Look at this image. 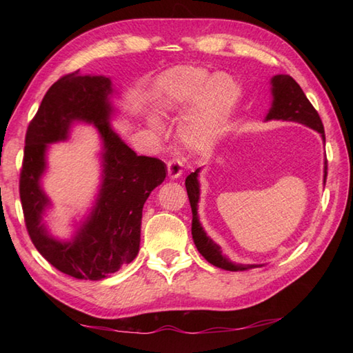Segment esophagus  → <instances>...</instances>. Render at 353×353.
<instances>
[{
    "label": "esophagus",
    "instance_id": "1",
    "mask_svg": "<svg viewBox=\"0 0 353 353\" xmlns=\"http://www.w3.org/2000/svg\"><path fill=\"white\" fill-rule=\"evenodd\" d=\"M167 170H168V176L171 179H177L182 176L183 168H182V162L179 159H170L167 162Z\"/></svg>",
    "mask_w": 353,
    "mask_h": 353
}]
</instances>
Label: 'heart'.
<instances>
[{
    "label": "heart",
    "instance_id": "heart-1",
    "mask_svg": "<svg viewBox=\"0 0 353 353\" xmlns=\"http://www.w3.org/2000/svg\"><path fill=\"white\" fill-rule=\"evenodd\" d=\"M156 110L161 115L182 112L194 104L179 127V139L190 148H205L220 137L234 114L239 86L229 74H212L200 66L182 65L163 72L156 83ZM154 133L162 125L148 119Z\"/></svg>",
    "mask_w": 353,
    "mask_h": 353
}]
</instances>
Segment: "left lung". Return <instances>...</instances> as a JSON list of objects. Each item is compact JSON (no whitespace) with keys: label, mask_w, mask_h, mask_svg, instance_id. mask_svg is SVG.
Masks as SVG:
<instances>
[{"label":"left lung","mask_w":353,"mask_h":353,"mask_svg":"<svg viewBox=\"0 0 353 353\" xmlns=\"http://www.w3.org/2000/svg\"><path fill=\"white\" fill-rule=\"evenodd\" d=\"M272 108H270L268 114L265 117L267 121L270 119H282V121H294L301 123L311 127V129L317 130L321 138L325 141V129L323 123L317 114V110L314 109L310 100L306 99L303 94L302 88L299 86L297 81L287 74H277L272 79ZM199 172L200 168H197L194 172L186 177L185 186L186 192H188V199L192 209V239L194 244H196L197 250L200 252L201 256H203L208 262H211L212 265L229 270V272H243V270L249 268H256L262 265L256 264H234L230 262L226 256L221 254V249L219 244H215L211 238L206 235V232L201 228L199 221V214H197V205L200 199V185H199ZM327 176V161L325 162V181Z\"/></svg>","instance_id":"1"}]
</instances>
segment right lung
<instances>
[{
    "label": "right lung",
    "mask_w": 353,
    "mask_h": 353,
    "mask_svg": "<svg viewBox=\"0 0 353 353\" xmlns=\"http://www.w3.org/2000/svg\"><path fill=\"white\" fill-rule=\"evenodd\" d=\"M112 81L80 71L52 85L30 123L19 176L24 220L34 247L59 272L76 279L100 281L129 264L139 252L142 208L167 176L156 157L138 156L110 125ZM79 121L94 123L103 142V182L92 214L71 242L48 234L41 215L50 202L40 186L48 143L68 139Z\"/></svg>",
    "instance_id": "1"
}]
</instances>
